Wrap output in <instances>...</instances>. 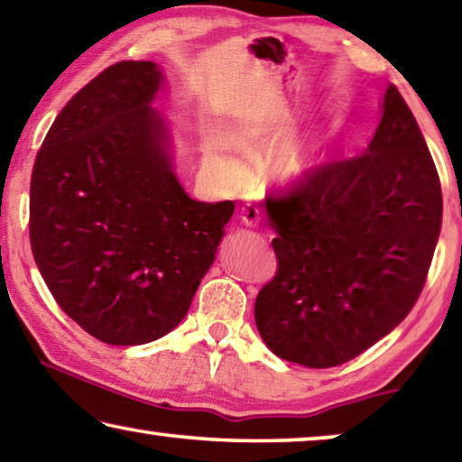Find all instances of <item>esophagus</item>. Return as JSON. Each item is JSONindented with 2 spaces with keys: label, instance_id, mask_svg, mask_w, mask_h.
<instances>
[{
  "label": "esophagus",
  "instance_id": "esophagus-1",
  "mask_svg": "<svg viewBox=\"0 0 462 462\" xmlns=\"http://www.w3.org/2000/svg\"><path fill=\"white\" fill-rule=\"evenodd\" d=\"M241 221H244V225L247 226H255L260 221V208L255 207L254 202H245L244 207H241V212H239Z\"/></svg>",
  "mask_w": 462,
  "mask_h": 462
}]
</instances>
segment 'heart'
<instances>
[{"instance_id": "1", "label": "heart", "mask_w": 462, "mask_h": 462, "mask_svg": "<svg viewBox=\"0 0 462 462\" xmlns=\"http://www.w3.org/2000/svg\"><path fill=\"white\" fill-rule=\"evenodd\" d=\"M289 130V122L285 117L274 119V122L268 124H252V125H241L236 132V138L240 142L237 145L229 134L223 130L212 132L207 140V157L210 159L212 165H215L226 181H241L245 175V162L244 154H241V148H250L266 134H282ZM320 162V151L314 142L305 140H295V142H285L274 151L273 165L274 173L281 177V180L287 181H297L308 177Z\"/></svg>"}]
</instances>
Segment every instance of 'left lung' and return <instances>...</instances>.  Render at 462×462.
Returning <instances> with one entry per match:
<instances>
[{
    "instance_id": "obj_1",
    "label": "left lung",
    "mask_w": 462,
    "mask_h": 462,
    "mask_svg": "<svg viewBox=\"0 0 462 462\" xmlns=\"http://www.w3.org/2000/svg\"><path fill=\"white\" fill-rule=\"evenodd\" d=\"M274 279L254 316L276 357L335 367L399 326L420 297L442 226V188L423 134L390 84L365 152L266 200Z\"/></svg>"
}]
</instances>
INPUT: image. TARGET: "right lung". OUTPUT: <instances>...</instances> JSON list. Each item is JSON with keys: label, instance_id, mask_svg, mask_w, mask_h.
<instances>
[{"label": "right lung", "instance_id": "add662e5", "mask_svg": "<svg viewBox=\"0 0 462 462\" xmlns=\"http://www.w3.org/2000/svg\"><path fill=\"white\" fill-rule=\"evenodd\" d=\"M154 61H119L69 98L31 180V245L60 308L107 345H144L188 314L231 200H191L173 171Z\"/></svg>", "mask_w": 462, "mask_h": 462}]
</instances>
